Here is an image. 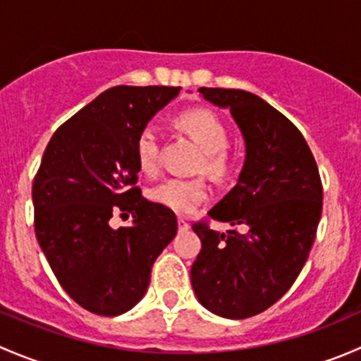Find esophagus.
I'll return each instance as SVG.
<instances>
[{"mask_svg": "<svg viewBox=\"0 0 361 361\" xmlns=\"http://www.w3.org/2000/svg\"><path fill=\"white\" fill-rule=\"evenodd\" d=\"M178 228H180L181 232H185V231H188V228H190V224H188L185 218H178Z\"/></svg>", "mask_w": 361, "mask_h": 361, "instance_id": "obj_1", "label": "esophagus"}]
</instances>
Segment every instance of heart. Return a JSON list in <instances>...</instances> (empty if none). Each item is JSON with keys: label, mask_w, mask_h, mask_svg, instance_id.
<instances>
[{"label": "heart", "mask_w": 361, "mask_h": 361, "mask_svg": "<svg viewBox=\"0 0 361 361\" xmlns=\"http://www.w3.org/2000/svg\"><path fill=\"white\" fill-rule=\"evenodd\" d=\"M174 123L204 150L201 169L214 178L227 176L232 167V159L225 150L228 145V130L224 120L206 108H194L180 113L174 118ZM136 160L145 173H155L159 169V134L154 127H145L137 134ZM207 197L209 187L202 178H171L150 190L152 201L176 214L194 213Z\"/></svg>", "instance_id": "b5f03b06"}]
</instances>
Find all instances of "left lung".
<instances>
[{
  "label": "left lung",
  "instance_id": "1",
  "mask_svg": "<svg viewBox=\"0 0 361 361\" xmlns=\"http://www.w3.org/2000/svg\"><path fill=\"white\" fill-rule=\"evenodd\" d=\"M199 92L231 110L246 157L235 187L207 213L234 228L192 227L202 245L192 288L213 314L245 319L278 302L300 274L322 218V180L300 130L262 97L239 89Z\"/></svg>",
  "mask_w": 361,
  "mask_h": 361
}]
</instances>
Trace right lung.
<instances>
[{"label":"right lung","instance_id":"1","mask_svg":"<svg viewBox=\"0 0 361 361\" xmlns=\"http://www.w3.org/2000/svg\"><path fill=\"white\" fill-rule=\"evenodd\" d=\"M180 87L104 90L54 133L32 183L35 232L50 269L87 311L118 316L147 293L152 265L174 239L173 211L136 187V137ZM133 214L113 229V214Z\"/></svg>","mask_w":361,"mask_h":361}]
</instances>
